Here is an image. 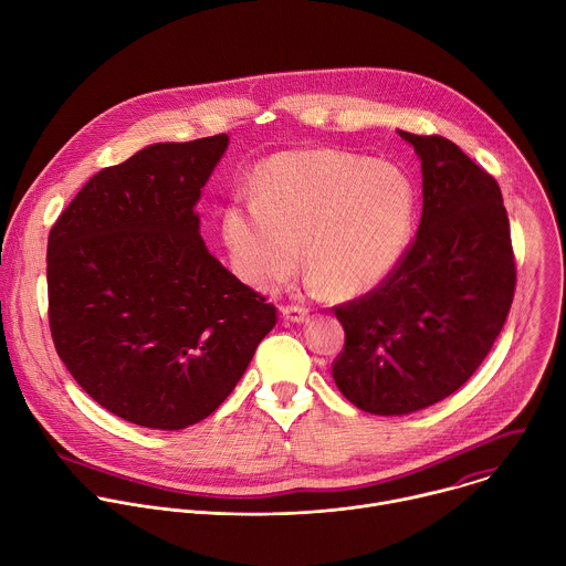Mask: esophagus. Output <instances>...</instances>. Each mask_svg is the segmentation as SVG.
<instances>
[{
    "instance_id": "obj_1",
    "label": "esophagus",
    "mask_w": 566,
    "mask_h": 566,
    "mask_svg": "<svg viewBox=\"0 0 566 566\" xmlns=\"http://www.w3.org/2000/svg\"><path fill=\"white\" fill-rule=\"evenodd\" d=\"M282 315L291 322H304L308 317V308L304 306H297V304H282Z\"/></svg>"
}]
</instances>
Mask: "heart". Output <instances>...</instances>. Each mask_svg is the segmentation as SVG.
I'll use <instances>...</instances> for the list:
<instances>
[{
    "instance_id": "1",
    "label": "heart",
    "mask_w": 566,
    "mask_h": 566,
    "mask_svg": "<svg viewBox=\"0 0 566 566\" xmlns=\"http://www.w3.org/2000/svg\"><path fill=\"white\" fill-rule=\"evenodd\" d=\"M417 192L410 177L336 149L275 156L247 197L223 214L234 273L258 291H275L300 264L313 284L352 297L382 282L406 255Z\"/></svg>"
}]
</instances>
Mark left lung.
Here are the masks:
<instances>
[{
    "label": "left lung",
    "mask_w": 566,
    "mask_h": 566,
    "mask_svg": "<svg viewBox=\"0 0 566 566\" xmlns=\"http://www.w3.org/2000/svg\"><path fill=\"white\" fill-rule=\"evenodd\" d=\"M423 172L419 230L369 293L334 306L338 389L371 415H410L457 391L489 356L517 266L500 184L452 140L398 132Z\"/></svg>",
    "instance_id": "left-lung-1"
}]
</instances>
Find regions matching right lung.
<instances>
[{
  "label": "right lung",
  "instance_id": "obj_1",
  "mask_svg": "<svg viewBox=\"0 0 566 566\" xmlns=\"http://www.w3.org/2000/svg\"><path fill=\"white\" fill-rule=\"evenodd\" d=\"M228 136L149 145L103 168L49 232V327L69 374L156 430L210 417L277 308L212 258L195 206Z\"/></svg>",
  "mask_w": 566,
  "mask_h": 566
}]
</instances>
